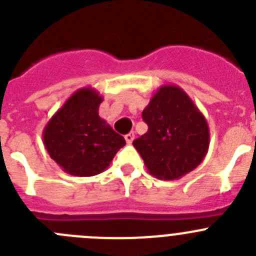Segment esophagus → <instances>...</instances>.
<instances>
[{
    "instance_id": "obj_1",
    "label": "esophagus",
    "mask_w": 256,
    "mask_h": 256,
    "mask_svg": "<svg viewBox=\"0 0 256 256\" xmlns=\"http://www.w3.org/2000/svg\"><path fill=\"white\" fill-rule=\"evenodd\" d=\"M134 138H135V134L134 132H128V135H125V140L128 144H131L134 142Z\"/></svg>"
}]
</instances>
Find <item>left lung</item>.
Returning <instances> with one entry per match:
<instances>
[{
  "label": "left lung",
  "instance_id": "8db88e82",
  "mask_svg": "<svg viewBox=\"0 0 256 256\" xmlns=\"http://www.w3.org/2000/svg\"><path fill=\"white\" fill-rule=\"evenodd\" d=\"M148 131L134 140L152 176L178 180L208 153L210 134L204 114L177 85H162L142 111Z\"/></svg>",
  "mask_w": 256,
  "mask_h": 256
}]
</instances>
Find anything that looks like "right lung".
<instances>
[{"label":"right lung","mask_w":256,"mask_h":256,"mask_svg":"<svg viewBox=\"0 0 256 256\" xmlns=\"http://www.w3.org/2000/svg\"><path fill=\"white\" fill-rule=\"evenodd\" d=\"M103 96L96 89H78L43 130V144L60 167L72 176L90 177L111 164L125 139L100 118Z\"/></svg>","instance_id":"right-lung-1"}]
</instances>
